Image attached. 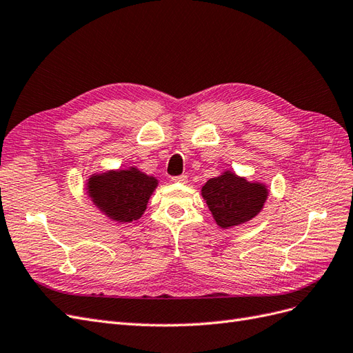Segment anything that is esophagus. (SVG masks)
Listing matches in <instances>:
<instances>
[{
  "label": "esophagus",
  "instance_id": "obj_1",
  "mask_svg": "<svg viewBox=\"0 0 353 353\" xmlns=\"http://www.w3.org/2000/svg\"><path fill=\"white\" fill-rule=\"evenodd\" d=\"M172 183H176V184H187V175H179V176H172Z\"/></svg>",
  "mask_w": 353,
  "mask_h": 353
}]
</instances>
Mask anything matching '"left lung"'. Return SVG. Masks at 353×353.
I'll return each instance as SVG.
<instances>
[{
    "instance_id": "8db88e82",
    "label": "left lung",
    "mask_w": 353,
    "mask_h": 353,
    "mask_svg": "<svg viewBox=\"0 0 353 353\" xmlns=\"http://www.w3.org/2000/svg\"><path fill=\"white\" fill-rule=\"evenodd\" d=\"M201 197L219 228L228 230L252 221L259 215L268 187L258 181H249L232 170H223L201 187Z\"/></svg>"
}]
</instances>
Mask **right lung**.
<instances>
[{"mask_svg": "<svg viewBox=\"0 0 353 353\" xmlns=\"http://www.w3.org/2000/svg\"><path fill=\"white\" fill-rule=\"evenodd\" d=\"M159 179L137 166L95 172L88 176L85 190L104 216L116 223L138 221L147 209Z\"/></svg>", "mask_w": 353, "mask_h": 353, "instance_id": "add662e5", "label": "right lung"}]
</instances>
